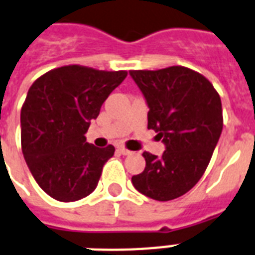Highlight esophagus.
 I'll list each match as a JSON object with an SVG mask.
<instances>
[{
	"label": "esophagus",
	"mask_w": 255,
	"mask_h": 255,
	"mask_svg": "<svg viewBox=\"0 0 255 255\" xmlns=\"http://www.w3.org/2000/svg\"><path fill=\"white\" fill-rule=\"evenodd\" d=\"M118 149H119L120 152L123 153V155H128V153H131V151H129L128 148H126L124 145H119V147H118Z\"/></svg>",
	"instance_id": "1"
}]
</instances>
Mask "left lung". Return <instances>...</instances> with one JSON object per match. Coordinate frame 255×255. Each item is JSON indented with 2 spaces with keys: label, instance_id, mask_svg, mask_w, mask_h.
I'll return each instance as SVG.
<instances>
[{
  "label": "left lung",
  "instance_id": "8db88e82",
  "mask_svg": "<svg viewBox=\"0 0 255 255\" xmlns=\"http://www.w3.org/2000/svg\"><path fill=\"white\" fill-rule=\"evenodd\" d=\"M129 75L149 107L148 129L166 144L160 158L143 152L145 168L132 184L155 201H172L190 191L209 166L223 128L221 97L205 76L180 65Z\"/></svg>",
  "mask_w": 255,
  "mask_h": 255
}]
</instances>
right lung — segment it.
Masks as SVG:
<instances>
[{
	"label": "right lung",
	"instance_id": "obj_1",
	"mask_svg": "<svg viewBox=\"0 0 255 255\" xmlns=\"http://www.w3.org/2000/svg\"><path fill=\"white\" fill-rule=\"evenodd\" d=\"M127 71L64 65L40 76L21 108V147L37 184L56 201L73 202L96 188L112 144L97 148L85 132Z\"/></svg>",
	"mask_w": 255,
	"mask_h": 255
}]
</instances>
